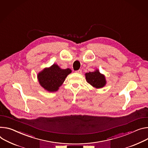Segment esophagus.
<instances>
[{
  "label": "esophagus",
  "instance_id": "esophagus-1",
  "mask_svg": "<svg viewBox=\"0 0 148 148\" xmlns=\"http://www.w3.org/2000/svg\"><path fill=\"white\" fill-rule=\"evenodd\" d=\"M76 73H77L78 74H81L82 73V70H78L76 71Z\"/></svg>",
  "mask_w": 148,
  "mask_h": 148
}]
</instances>
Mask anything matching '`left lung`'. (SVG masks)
Masks as SVG:
<instances>
[{"mask_svg": "<svg viewBox=\"0 0 148 148\" xmlns=\"http://www.w3.org/2000/svg\"><path fill=\"white\" fill-rule=\"evenodd\" d=\"M85 75L87 82L96 88H102L106 84L105 76L101 74L98 70L93 72L87 73Z\"/></svg>", "mask_w": 148, "mask_h": 148, "instance_id": "left-lung-1", "label": "left lung"}]
</instances>
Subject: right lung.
Returning <instances> with one entry per match:
<instances>
[{
    "instance_id": "1",
    "label": "right lung",
    "mask_w": 148,
    "mask_h": 148,
    "mask_svg": "<svg viewBox=\"0 0 148 148\" xmlns=\"http://www.w3.org/2000/svg\"><path fill=\"white\" fill-rule=\"evenodd\" d=\"M71 73V70L70 69H61L57 64H53L38 73V82L45 90L54 92L59 89L66 76Z\"/></svg>"
}]
</instances>
